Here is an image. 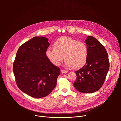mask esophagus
<instances>
[{
    "label": "esophagus",
    "mask_w": 121,
    "mask_h": 121,
    "mask_svg": "<svg viewBox=\"0 0 121 121\" xmlns=\"http://www.w3.org/2000/svg\"><path fill=\"white\" fill-rule=\"evenodd\" d=\"M61 73L62 74H65L67 73V71L66 70H63V69H61Z\"/></svg>",
    "instance_id": "34e87169"
}]
</instances>
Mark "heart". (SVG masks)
Instances as JSON below:
<instances>
[{"mask_svg":"<svg viewBox=\"0 0 121 121\" xmlns=\"http://www.w3.org/2000/svg\"><path fill=\"white\" fill-rule=\"evenodd\" d=\"M54 48L46 51L47 58L55 65H59L64 59L69 67L78 69L83 66L88 57V47L85 43L68 37L58 38L54 43ZM64 57H63V56Z\"/></svg>","mask_w":121,"mask_h":121,"instance_id":"1","label":"heart"}]
</instances>
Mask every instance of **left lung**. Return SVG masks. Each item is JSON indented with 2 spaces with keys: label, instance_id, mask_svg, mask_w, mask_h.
<instances>
[{
  "label": "left lung",
  "instance_id": "8db88e82",
  "mask_svg": "<svg viewBox=\"0 0 121 121\" xmlns=\"http://www.w3.org/2000/svg\"><path fill=\"white\" fill-rule=\"evenodd\" d=\"M85 43L89 52L87 61L82 68L75 72L77 78L73 85L80 92L91 93L101 87L110 65L107 51L97 39L89 36Z\"/></svg>",
  "mask_w": 121,
  "mask_h": 121
}]
</instances>
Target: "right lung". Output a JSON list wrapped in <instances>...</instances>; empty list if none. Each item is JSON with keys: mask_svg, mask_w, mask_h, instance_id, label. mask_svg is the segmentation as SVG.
I'll return each instance as SVG.
<instances>
[{"mask_svg": "<svg viewBox=\"0 0 121 121\" xmlns=\"http://www.w3.org/2000/svg\"><path fill=\"white\" fill-rule=\"evenodd\" d=\"M50 43L47 38L34 37L22 44L16 54L13 70L19 88L36 98L47 96L56 85L60 74L46 56Z\"/></svg>", "mask_w": 121, "mask_h": 121, "instance_id": "obj_1", "label": "right lung"}]
</instances>
